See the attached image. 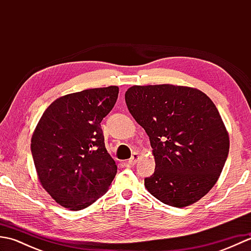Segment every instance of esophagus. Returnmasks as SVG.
<instances>
[{"label": "esophagus", "instance_id": "34e87169", "mask_svg": "<svg viewBox=\"0 0 251 251\" xmlns=\"http://www.w3.org/2000/svg\"><path fill=\"white\" fill-rule=\"evenodd\" d=\"M138 159H139V154H138L137 152H135L131 155V157L128 159V161H127V165H128V166H134V165L137 164Z\"/></svg>", "mask_w": 251, "mask_h": 251}]
</instances>
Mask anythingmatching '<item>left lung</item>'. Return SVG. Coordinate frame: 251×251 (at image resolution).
<instances>
[{"mask_svg":"<svg viewBox=\"0 0 251 251\" xmlns=\"http://www.w3.org/2000/svg\"><path fill=\"white\" fill-rule=\"evenodd\" d=\"M125 101L153 149L147 190L173 207L200 201L219 179L230 149L215 103L199 89L170 84L132 86Z\"/></svg>","mask_w":251,"mask_h":251,"instance_id":"left-lung-1","label":"left lung"}]
</instances>
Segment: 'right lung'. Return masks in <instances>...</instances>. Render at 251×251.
<instances>
[{"label":"right lung","mask_w":251,"mask_h":251,"mask_svg":"<svg viewBox=\"0 0 251 251\" xmlns=\"http://www.w3.org/2000/svg\"><path fill=\"white\" fill-rule=\"evenodd\" d=\"M119 87L85 89L56 99L42 115L31 152L42 186L70 210L92 205L108 191L117 166L104 146L100 123Z\"/></svg>","instance_id":"obj_1"}]
</instances>
